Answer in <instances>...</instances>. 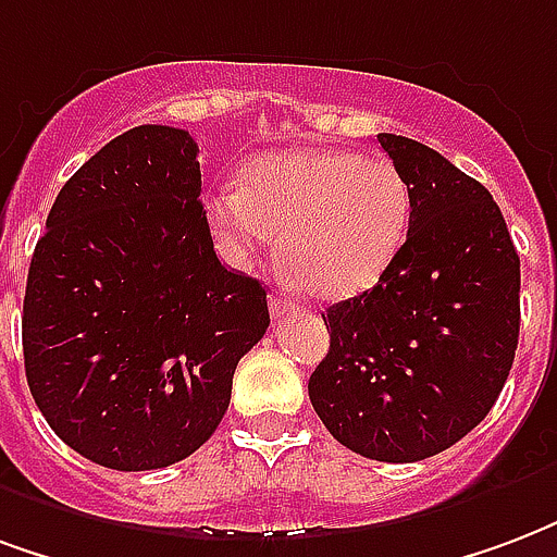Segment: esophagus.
<instances>
[{
    "mask_svg": "<svg viewBox=\"0 0 557 557\" xmlns=\"http://www.w3.org/2000/svg\"><path fill=\"white\" fill-rule=\"evenodd\" d=\"M268 310H271L274 319H283V315L295 312V304H292L289 298H283V295H271V300H268Z\"/></svg>",
    "mask_w": 557,
    "mask_h": 557,
    "instance_id": "obj_1",
    "label": "esophagus"
}]
</instances>
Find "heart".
Instances as JSON below:
<instances>
[{
    "instance_id": "heart-1",
    "label": "heart",
    "mask_w": 557,
    "mask_h": 557,
    "mask_svg": "<svg viewBox=\"0 0 557 557\" xmlns=\"http://www.w3.org/2000/svg\"><path fill=\"white\" fill-rule=\"evenodd\" d=\"M206 224L236 268L274 250L315 298L372 289L410 226V185L389 159L351 150H283L250 162L245 185L206 195Z\"/></svg>"
}]
</instances>
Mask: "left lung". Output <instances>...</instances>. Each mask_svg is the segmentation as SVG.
Listing matches in <instances>:
<instances>
[{
  "mask_svg": "<svg viewBox=\"0 0 557 557\" xmlns=\"http://www.w3.org/2000/svg\"><path fill=\"white\" fill-rule=\"evenodd\" d=\"M377 141L410 185V230L377 286L324 315L310 401L345 448L413 463L496 405L520 339V257L478 180L413 138Z\"/></svg>",
  "mask_w": 557,
  "mask_h": 557,
  "instance_id": "8db88e82",
  "label": "left lung"
}]
</instances>
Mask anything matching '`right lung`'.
Instances as JSON below:
<instances>
[{"instance_id": "obj_1", "label": "right lung", "mask_w": 557, "mask_h": 557, "mask_svg": "<svg viewBox=\"0 0 557 557\" xmlns=\"http://www.w3.org/2000/svg\"><path fill=\"white\" fill-rule=\"evenodd\" d=\"M197 152L174 126L117 135L64 183L28 265V389L100 467L162 469L203 446L271 324L262 283L215 257Z\"/></svg>"}]
</instances>
